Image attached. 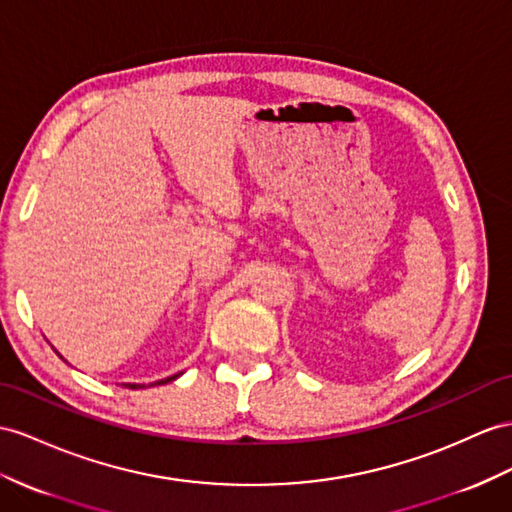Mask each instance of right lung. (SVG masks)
Returning <instances> with one entry per match:
<instances>
[{
    "mask_svg": "<svg viewBox=\"0 0 512 512\" xmlns=\"http://www.w3.org/2000/svg\"><path fill=\"white\" fill-rule=\"evenodd\" d=\"M179 374H175V376H168V378H162V381H157V383H153V385H166V383H170V381H175ZM125 387H129V389H142L144 385H134V383H127Z\"/></svg>",
    "mask_w": 512,
    "mask_h": 512,
    "instance_id": "1",
    "label": "right lung"
}]
</instances>
